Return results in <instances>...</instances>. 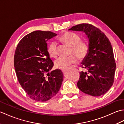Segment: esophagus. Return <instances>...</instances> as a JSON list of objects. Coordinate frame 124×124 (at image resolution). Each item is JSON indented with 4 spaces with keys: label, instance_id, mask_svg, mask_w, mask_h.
Wrapping results in <instances>:
<instances>
[{
    "label": "esophagus",
    "instance_id": "esophagus-1",
    "mask_svg": "<svg viewBox=\"0 0 124 124\" xmlns=\"http://www.w3.org/2000/svg\"><path fill=\"white\" fill-rule=\"evenodd\" d=\"M67 68H65V69H62V72L64 73V72H65V71H66V70H67Z\"/></svg>",
    "mask_w": 124,
    "mask_h": 124
}]
</instances>
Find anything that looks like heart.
I'll use <instances>...</instances> for the list:
<instances>
[{
	"label": "heart",
	"instance_id": "obj_1",
	"mask_svg": "<svg viewBox=\"0 0 124 124\" xmlns=\"http://www.w3.org/2000/svg\"><path fill=\"white\" fill-rule=\"evenodd\" d=\"M60 40L71 47V53H74L77 55L73 54L68 57H59L55 61L56 67L61 69L67 68L70 65L78 62V57L83 59L86 56L89 50L88 44L85 41H80V37L77 34L71 32L65 33L60 38ZM47 51L51 57H56L57 55L56 44L55 42L50 43Z\"/></svg>",
	"mask_w": 124,
	"mask_h": 124
}]
</instances>
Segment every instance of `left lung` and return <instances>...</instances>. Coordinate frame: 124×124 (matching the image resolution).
<instances>
[{"mask_svg": "<svg viewBox=\"0 0 124 124\" xmlns=\"http://www.w3.org/2000/svg\"><path fill=\"white\" fill-rule=\"evenodd\" d=\"M68 31L85 33L89 50L81 62L77 86L83 93L100 96L109 91L114 83L116 64L111 44L105 34L94 26L86 23L73 26Z\"/></svg>", "mask_w": 124, "mask_h": 124, "instance_id": "8db88e82", "label": "left lung"}]
</instances>
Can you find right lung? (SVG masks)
<instances>
[{
  "label": "right lung",
  "mask_w": 124,
  "mask_h": 124,
  "mask_svg": "<svg viewBox=\"0 0 124 124\" xmlns=\"http://www.w3.org/2000/svg\"><path fill=\"white\" fill-rule=\"evenodd\" d=\"M56 35L51 31H33L21 40L15 50L14 65L18 82L36 101H48L56 95L63 79L61 70L49 72L54 63L47 51V41Z\"/></svg>",
  "instance_id": "right-lung-1"
}]
</instances>
